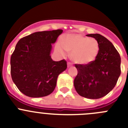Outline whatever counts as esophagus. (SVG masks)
<instances>
[{"label":"esophagus","instance_id":"1","mask_svg":"<svg viewBox=\"0 0 128 128\" xmlns=\"http://www.w3.org/2000/svg\"><path fill=\"white\" fill-rule=\"evenodd\" d=\"M67 65H68V67H70V66H72V63H70V62H68Z\"/></svg>","mask_w":128,"mask_h":128}]
</instances>
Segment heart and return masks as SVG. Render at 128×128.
Masks as SVG:
<instances>
[{
  "label": "heart",
  "mask_w": 128,
  "mask_h": 128,
  "mask_svg": "<svg viewBox=\"0 0 128 128\" xmlns=\"http://www.w3.org/2000/svg\"><path fill=\"white\" fill-rule=\"evenodd\" d=\"M58 51L64 55L65 51L70 53L72 61L77 64L85 65L91 63L98 56L99 45L94 38L77 34H68L56 47Z\"/></svg>",
  "instance_id": "1"
}]
</instances>
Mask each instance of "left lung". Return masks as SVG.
<instances>
[{
    "mask_svg": "<svg viewBox=\"0 0 128 128\" xmlns=\"http://www.w3.org/2000/svg\"><path fill=\"white\" fill-rule=\"evenodd\" d=\"M87 36L98 40L99 50L96 60L86 65L75 64L78 74L74 85L80 96L99 99L108 94L116 85L120 75V56L112 43L99 34Z\"/></svg>",
    "mask_w": 128,
    "mask_h": 128,
    "instance_id": "8db88e82",
    "label": "left lung"
}]
</instances>
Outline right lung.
<instances>
[{
    "label": "right lung",
    "instance_id": "right-lung-1",
    "mask_svg": "<svg viewBox=\"0 0 128 128\" xmlns=\"http://www.w3.org/2000/svg\"><path fill=\"white\" fill-rule=\"evenodd\" d=\"M62 29L36 32L18 42L11 56V75L22 93L30 98L45 97L54 91L59 74L67 67L65 60L54 62L52 44Z\"/></svg>",
    "mask_w": 128,
    "mask_h": 128
}]
</instances>
